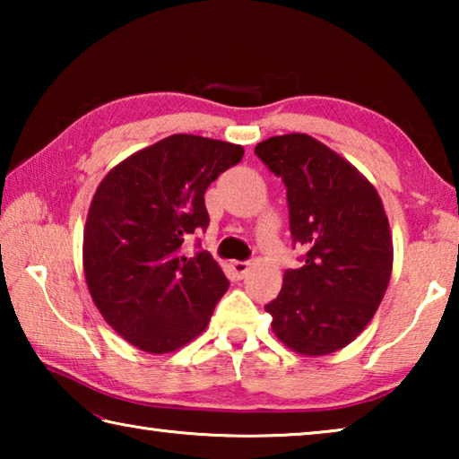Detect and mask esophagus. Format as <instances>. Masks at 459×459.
Wrapping results in <instances>:
<instances>
[{
    "instance_id": "1",
    "label": "esophagus",
    "mask_w": 459,
    "mask_h": 459,
    "mask_svg": "<svg viewBox=\"0 0 459 459\" xmlns=\"http://www.w3.org/2000/svg\"><path fill=\"white\" fill-rule=\"evenodd\" d=\"M229 267L232 271V275L240 279V277H245L248 273V269H251V263H247V261H230Z\"/></svg>"
}]
</instances>
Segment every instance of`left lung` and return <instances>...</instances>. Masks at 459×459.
Returning a JSON list of instances; mask_svg holds the SVG:
<instances>
[{
  "mask_svg": "<svg viewBox=\"0 0 459 459\" xmlns=\"http://www.w3.org/2000/svg\"><path fill=\"white\" fill-rule=\"evenodd\" d=\"M255 153L287 186L293 243L306 263L287 269L265 306L271 328L301 356H325L367 328L391 281L393 237L378 192L351 161L306 134L269 137Z\"/></svg>",
  "mask_w": 459,
  "mask_h": 459,
  "instance_id": "obj_1",
  "label": "left lung"
}]
</instances>
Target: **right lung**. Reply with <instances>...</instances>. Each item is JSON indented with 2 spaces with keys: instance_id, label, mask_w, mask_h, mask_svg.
Instances as JSON below:
<instances>
[{
  "instance_id": "obj_1",
  "label": "right lung",
  "mask_w": 459,
  "mask_h": 459,
  "mask_svg": "<svg viewBox=\"0 0 459 459\" xmlns=\"http://www.w3.org/2000/svg\"><path fill=\"white\" fill-rule=\"evenodd\" d=\"M243 153V145L176 134L100 180L84 224V279L105 322L139 351L166 354L188 344L229 290L212 255L186 257L182 243L208 227L204 192Z\"/></svg>"
}]
</instances>
